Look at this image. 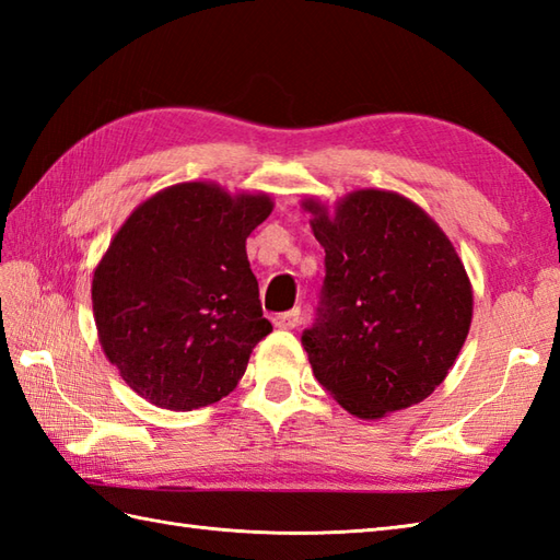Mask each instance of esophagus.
Here are the masks:
<instances>
[{"instance_id":"obj_1","label":"esophagus","mask_w":560,"mask_h":560,"mask_svg":"<svg viewBox=\"0 0 560 560\" xmlns=\"http://www.w3.org/2000/svg\"><path fill=\"white\" fill-rule=\"evenodd\" d=\"M273 323V327H279V329H295L301 325V311L299 307H295V311H291V313H283V315H277L271 319Z\"/></svg>"}]
</instances>
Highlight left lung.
Instances as JSON below:
<instances>
[{
	"instance_id": "1",
	"label": "left lung",
	"mask_w": 560,
	"mask_h": 560,
	"mask_svg": "<svg viewBox=\"0 0 560 560\" xmlns=\"http://www.w3.org/2000/svg\"><path fill=\"white\" fill-rule=\"evenodd\" d=\"M325 247L317 317L303 349L317 383L359 419L423 401L471 325V283L447 235L413 201L359 189L335 213L303 201Z\"/></svg>"
}]
</instances>
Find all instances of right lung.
I'll return each mask as SVG.
<instances>
[{
  "label": "right lung",
  "mask_w": 560,
  "mask_h": 560,
  "mask_svg": "<svg viewBox=\"0 0 560 560\" xmlns=\"http://www.w3.org/2000/svg\"><path fill=\"white\" fill-rule=\"evenodd\" d=\"M267 195L180 183L139 205L93 271L101 347L137 395L192 411L231 395L271 331L245 241Z\"/></svg>",
  "instance_id": "1"
}]
</instances>
